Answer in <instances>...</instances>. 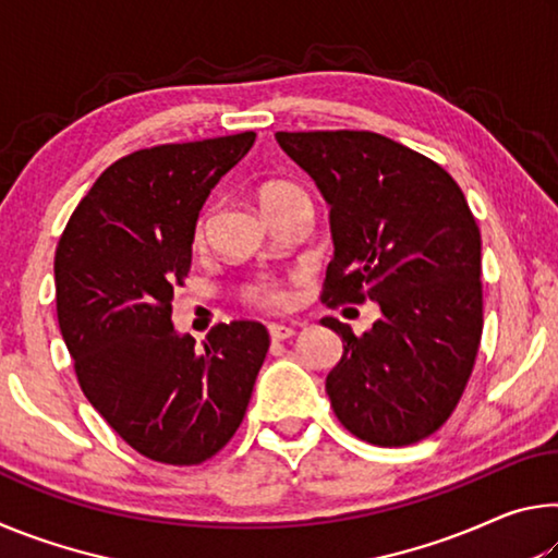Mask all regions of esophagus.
Returning a JSON list of instances; mask_svg holds the SVG:
<instances>
[{
  "mask_svg": "<svg viewBox=\"0 0 558 558\" xmlns=\"http://www.w3.org/2000/svg\"><path fill=\"white\" fill-rule=\"evenodd\" d=\"M268 332L272 342H282V339H290L298 332V325H270Z\"/></svg>",
  "mask_w": 558,
  "mask_h": 558,
  "instance_id": "obj_1",
  "label": "esophagus"
}]
</instances>
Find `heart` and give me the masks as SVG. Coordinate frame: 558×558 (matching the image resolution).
Returning <instances> with one entry per match:
<instances>
[{
	"mask_svg": "<svg viewBox=\"0 0 558 558\" xmlns=\"http://www.w3.org/2000/svg\"><path fill=\"white\" fill-rule=\"evenodd\" d=\"M295 194H302L298 186L286 184V182H272L268 186H263L260 204L286 199V196H295ZM204 231H206V216H202L199 223H196V241L204 239ZM245 300H248L251 305L263 307V310H278L288 302V292L286 288L272 280H256L253 286L245 288Z\"/></svg>",
	"mask_w": 558,
	"mask_h": 558,
	"instance_id": "heart-1",
	"label": "heart"
}]
</instances>
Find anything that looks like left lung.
Listing matches in <instances>:
<instances>
[{"instance_id": "left-lung-1", "label": "left lung", "mask_w": 558, "mask_h": 558, "mask_svg": "<svg viewBox=\"0 0 558 558\" xmlns=\"http://www.w3.org/2000/svg\"><path fill=\"white\" fill-rule=\"evenodd\" d=\"M329 206L335 256L323 300L379 305L356 337L335 317L327 374L337 418L374 446H411L456 409L483 337L480 229L446 169L376 132H276Z\"/></svg>"}]
</instances>
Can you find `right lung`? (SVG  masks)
<instances>
[{
    "label": "right lung",
    "instance_id": "obj_1",
    "mask_svg": "<svg viewBox=\"0 0 558 558\" xmlns=\"http://www.w3.org/2000/svg\"><path fill=\"white\" fill-rule=\"evenodd\" d=\"M253 143L241 132L118 159L56 248V313L83 393L128 446L167 465H196L233 438L270 344L260 323L239 319L196 352L172 325L202 206Z\"/></svg>",
    "mask_w": 558,
    "mask_h": 558
}]
</instances>
